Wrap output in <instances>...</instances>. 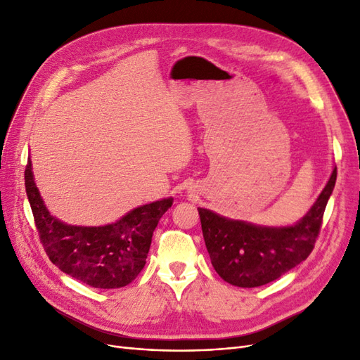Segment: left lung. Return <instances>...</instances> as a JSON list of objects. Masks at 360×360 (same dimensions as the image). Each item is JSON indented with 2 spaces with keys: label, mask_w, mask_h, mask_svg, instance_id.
<instances>
[{
  "label": "left lung",
  "mask_w": 360,
  "mask_h": 360,
  "mask_svg": "<svg viewBox=\"0 0 360 360\" xmlns=\"http://www.w3.org/2000/svg\"><path fill=\"white\" fill-rule=\"evenodd\" d=\"M335 181L336 168L311 210L294 226H255L198 209L204 242L217 275L231 285L254 288L307 259L319 238Z\"/></svg>",
  "instance_id": "left-lung-1"
}]
</instances>
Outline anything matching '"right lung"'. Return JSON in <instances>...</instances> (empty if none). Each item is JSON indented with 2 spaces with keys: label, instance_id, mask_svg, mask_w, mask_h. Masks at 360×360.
<instances>
[{
  "label": "right lung",
  "instance_id": "add662e5",
  "mask_svg": "<svg viewBox=\"0 0 360 360\" xmlns=\"http://www.w3.org/2000/svg\"><path fill=\"white\" fill-rule=\"evenodd\" d=\"M25 191L40 243L64 274L94 288H120L132 282L143 267L158 222L172 200L146 204L118 222L105 226H70L52 217L25 167Z\"/></svg>",
  "mask_w": 360,
  "mask_h": 360
}]
</instances>
